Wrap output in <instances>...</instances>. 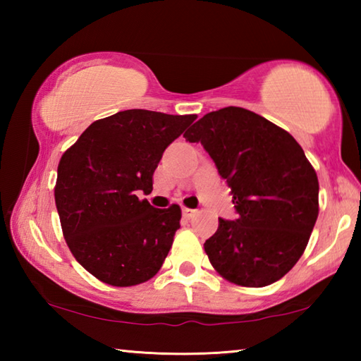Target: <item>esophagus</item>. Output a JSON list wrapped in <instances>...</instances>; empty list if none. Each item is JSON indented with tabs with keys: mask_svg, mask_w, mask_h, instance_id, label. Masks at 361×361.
Segmentation results:
<instances>
[{
	"mask_svg": "<svg viewBox=\"0 0 361 361\" xmlns=\"http://www.w3.org/2000/svg\"><path fill=\"white\" fill-rule=\"evenodd\" d=\"M195 213H197V210H194V209H183V216L185 218H188V219H191L192 216H195Z\"/></svg>",
	"mask_w": 361,
	"mask_h": 361,
	"instance_id": "esophagus-1",
	"label": "esophagus"
}]
</instances>
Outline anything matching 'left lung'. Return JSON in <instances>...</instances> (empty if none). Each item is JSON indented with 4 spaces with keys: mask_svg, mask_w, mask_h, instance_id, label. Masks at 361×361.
I'll list each match as a JSON object with an SVG mask.
<instances>
[{
    "mask_svg": "<svg viewBox=\"0 0 361 361\" xmlns=\"http://www.w3.org/2000/svg\"><path fill=\"white\" fill-rule=\"evenodd\" d=\"M200 143L231 188L237 219L219 218L204 248L219 276L271 285L296 264L319 216V180L288 132L245 108L200 118L185 133Z\"/></svg>",
    "mask_w": 361,
    "mask_h": 361,
    "instance_id": "obj_1",
    "label": "left lung"
}]
</instances>
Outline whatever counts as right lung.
Masks as SVG:
<instances>
[{
	"label": "right lung",
	"instance_id": "1",
	"mask_svg": "<svg viewBox=\"0 0 361 361\" xmlns=\"http://www.w3.org/2000/svg\"><path fill=\"white\" fill-rule=\"evenodd\" d=\"M148 109H126L90 124L57 169L56 205L63 237L85 271L113 286L154 277L167 258L178 205L154 209L138 194L167 146L195 121Z\"/></svg>",
	"mask_w": 361,
	"mask_h": 361
}]
</instances>
